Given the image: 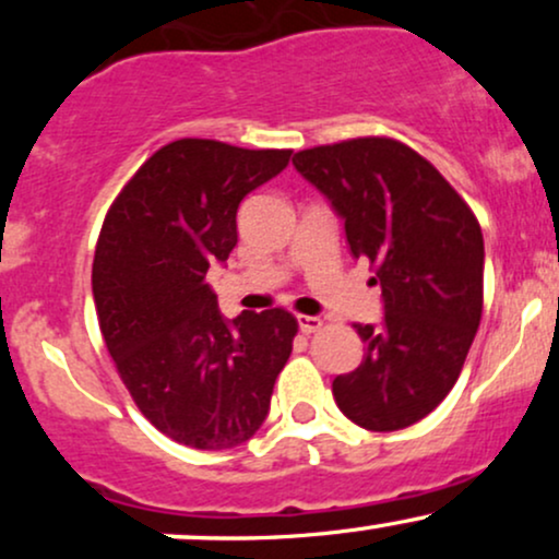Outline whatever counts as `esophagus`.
Segmentation results:
<instances>
[{"label":"esophagus","mask_w":559,"mask_h":559,"mask_svg":"<svg viewBox=\"0 0 559 559\" xmlns=\"http://www.w3.org/2000/svg\"><path fill=\"white\" fill-rule=\"evenodd\" d=\"M297 323H299V331L307 333V336H310V333H316V331L323 329V320L316 318V316H299Z\"/></svg>","instance_id":"34e87169"}]
</instances>
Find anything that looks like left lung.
I'll return each mask as SVG.
<instances>
[{"mask_svg": "<svg viewBox=\"0 0 559 559\" xmlns=\"http://www.w3.org/2000/svg\"><path fill=\"white\" fill-rule=\"evenodd\" d=\"M294 168L344 221L381 286L383 323L355 325L360 368L333 381L338 409L368 431L426 418L457 383L484 312V236L439 170L386 136L312 146Z\"/></svg>", "mask_w": 559, "mask_h": 559, "instance_id": "obj_1", "label": "left lung"}]
</instances>
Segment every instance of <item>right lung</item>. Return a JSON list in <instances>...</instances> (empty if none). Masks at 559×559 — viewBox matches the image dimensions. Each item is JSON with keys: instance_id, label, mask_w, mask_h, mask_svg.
Listing matches in <instances>:
<instances>
[{"instance_id": "obj_1", "label": "right lung", "mask_w": 559, "mask_h": 559, "mask_svg": "<svg viewBox=\"0 0 559 559\" xmlns=\"http://www.w3.org/2000/svg\"><path fill=\"white\" fill-rule=\"evenodd\" d=\"M288 157L292 150L170 141L102 223L92 267L99 331L141 415L178 444L239 447L267 418L297 318L273 307L226 320L204 275L239 241L241 199Z\"/></svg>"}]
</instances>
